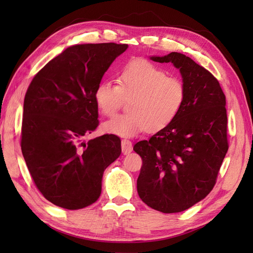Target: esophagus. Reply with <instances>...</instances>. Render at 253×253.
Returning <instances> with one entry per match:
<instances>
[{
    "label": "esophagus",
    "instance_id": "obj_1",
    "mask_svg": "<svg viewBox=\"0 0 253 253\" xmlns=\"http://www.w3.org/2000/svg\"><path fill=\"white\" fill-rule=\"evenodd\" d=\"M121 149H122V153L124 155H127L133 151V147H132V142L127 140V139H122L121 141Z\"/></svg>",
    "mask_w": 253,
    "mask_h": 253
}]
</instances>
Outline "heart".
Here are the masks:
<instances>
[{
	"instance_id": "1",
	"label": "heart",
	"mask_w": 253,
	"mask_h": 253,
	"mask_svg": "<svg viewBox=\"0 0 253 253\" xmlns=\"http://www.w3.org/2000/svg\"><path fill=\"white\" fill-rule=\"evenodd\" d=\"M118 85L101 81L95 89V103L105 116H112L124 102L133 98L128 114L116 115L103 124L105 133L133 137L149 129L157 132L177 116L186 89L180 80L143 59L129 61L118 72Z\"/></svg>"
}]
</instances>
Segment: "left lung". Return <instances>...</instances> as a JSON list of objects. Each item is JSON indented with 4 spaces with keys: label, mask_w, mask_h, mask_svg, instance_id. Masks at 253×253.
<instances>
[{
    "label": "left lung",
    "mask_w": 253,
    "mask_h": 253,
    "mask_svg": "<svg viewBox=\"0 0 253 253\" xmlns=\"http://www.w3.org/2000/svg\"><path fill=\"white\" fill-rule=\"evenodd\" d=\"M150 59L179 70L186 97L169 126L134 145L143 162L137 192L152 209L181 212L215 185L228 151L226 97L214 76L183 53Z\"/></svg>",
    "instance_id": "left-lung-1"
}]
</instances>
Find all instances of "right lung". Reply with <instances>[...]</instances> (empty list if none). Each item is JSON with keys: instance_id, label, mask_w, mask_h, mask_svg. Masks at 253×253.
<instances>
[{"instance_id": "obj_1", "label": "right lung", "mask_w": 253, "mask_h": 253, "mask_svg": "<svg viewBox=\"0 0 253 253\" xmlns=\"http://www.w3.org/2000/svg\"><path fill=\"white\" fill-rule=\"evenodd\" d=\"M127 44H77L50 60L29 84L24 99L21 149L43 196L78 210L101 194L104 170L121 154V141L97 128L95 89Z\"/></svg>"}]
</instances>
